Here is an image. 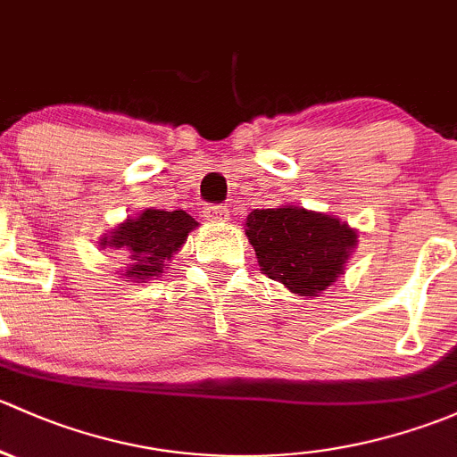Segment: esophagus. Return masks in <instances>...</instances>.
<instances>
[{
    "instance_id": "1",
    "label": "esophagus",
    "mask_w": 457,
    "mask_h": 457,
    "mask_svg": "<svg viewBox=\"0 0 457 457\" xmlns=\"http://www.w3.org/2000/svg\"><path fill=\"white\" fill-rule=\"evenodd\" d=\"M204 220H209V222H227L228 220V209L227 206H204Z\"/></svg>"
}]
</instances>
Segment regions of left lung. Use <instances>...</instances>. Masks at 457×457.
<instances>
[{
  "mask_svg": "<svg viewBox=\"0 0 457 457\" xmlns=\"http://www.w3.org/2000/svg\"><path fill=\"white\" fill-rule=\"evenodd\" d=\"M244 224L260 270L299 297H319L334 286L359 244V230L337 215L290 202L251 211Z\"/></svg>",
  "mask_w": 457,
  "mask_h": 457,
  "instance_id": "obj_1",
  "label": "left lung"
}]
</instances>
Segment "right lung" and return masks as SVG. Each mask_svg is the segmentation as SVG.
Segmentation results:
<instances>
[{"mask_svg":"<svg viewBox=\"0 0 457 457\" xmlns=\"http://www.w3.org/2000/svg\"><path fill=\"white\" fill-rule=\"evenodd\" d=\"M194 228H197V222L187 211H162L152 206L103 235L98 248L120 253L127 262L119 270L123 281L145 284L162 275Z\"/></svg>","mask_w":457,"mask_h":457,"instance_id":"1","label":"right lung"}]
</instances>
